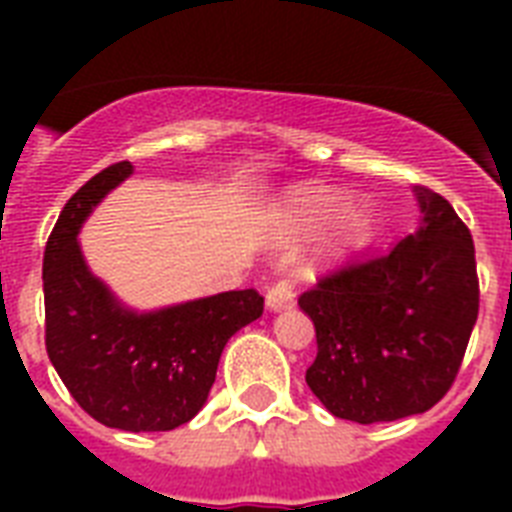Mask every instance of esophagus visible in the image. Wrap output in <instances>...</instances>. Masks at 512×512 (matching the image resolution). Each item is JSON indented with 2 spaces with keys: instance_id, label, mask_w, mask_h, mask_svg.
Instances as JSON below:
<instances>
[{
  "instance_id": "obj_1",
  "label": "esophagus",
  "mask_w": 512,
  "mask_h": 512,
  "mask_svg": "<svg viewBox=\"0 0 512 512\" xmlns=\"http://www.w3.org/2000/svg\"><path fill=\"white\" fill-rule=\"evenodd\" d=\"M295 303V289H292V281L279 279L273 281L268 287V295H265V305L268 311H284V308H292Z\"/></svg>"
}]
</instances>
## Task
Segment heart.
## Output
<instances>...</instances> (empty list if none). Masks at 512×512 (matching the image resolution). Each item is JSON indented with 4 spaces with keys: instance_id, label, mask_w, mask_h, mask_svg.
<instances>
[{
    "instance_id": "heart-1",
    "label": "heart",
    "mask_w": 512,
    "mask_h": 512,
    "mask_svg": "<svg viewBox=\"0 0 512 512\" xmlns=\"http://www.w3.org/2000/svg\"><path fill=\"white\" fill-rule=\"evenodd\" d=\"M287 217L300 239L335 223L337 257L358 252L372 239V212L366 207H348L345 196L329 188H303L292 193L287 201Z\"/></svg>"
}]
</instances>
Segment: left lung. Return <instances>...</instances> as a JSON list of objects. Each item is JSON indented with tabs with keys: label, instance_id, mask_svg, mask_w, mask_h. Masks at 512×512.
Returning <instances> with one entry per match:
<instances>
[{
	"label": "left lung",
	"instance_id": "obj_1",
	"mask_svg": "<svg viewBox=\"0 0 512 512\" xmlns=\"http://www.w3.org/2000/svg\"><path fill=\"white\" fill-rule=\"evenodd\" d=\"M420 231L353 260L300 295L316 327L305 382L340 420L428 412L452 388L478 319L476 247L454 207L425 185Z\"/></svg>",
	"mask_w": 512,
	"mask_h": 512
}]
</instances>
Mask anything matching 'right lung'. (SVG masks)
<instances>
[{"label":"right lung","instance_id":"obj_1","mask_svg":"<svg viewBox=\"0 0 512 512\" xmlns=\"http://www.w3.org/2000/svg\"><path fill=\"white\" fill-rule=\"evenodd\" d=\"M130 175V162L111 164L60 212L44 247V345L68 393L92 420L154 433L199 414L225 342L263 316V295L233 289L151 313L124 308L90 273L76 233Z\"/></svg>","mask_w":512,"mask_h":512}]
</instances>
